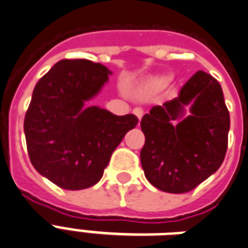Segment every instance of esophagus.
Returning <instances> with one entry per match:
<instances>
[{"label": "esophagus", "instance_id": "34e87169", "mask_svg": "<svg viewBox=\"0 0 248 248\" xmlns=\"http://www.w3.org/2000/svg\"><path fill=\"white\" fill-rule=\"evenodd\" d=\"M133 113H134V114H135V115H137V117H138L139 121L142 119V117H143V110L140 109V108H135V109L133 110Z\"/></svg>", "mask_w": 248, "mask_h": 248}]
</instances>
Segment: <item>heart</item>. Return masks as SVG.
<instances>
[{"instance_id":"b5f03b06","label":"heart","mask_w":248,"mask_h":248,"mask_svg":"<svg viewBox=\"0 0 248 248\" xmlns=\"http://www.w3.org/2000/svg\"><path fill=\"white\" fill-rule=\"evenodd\" d=\"M163 84H164V80H154V81H151V84H150V87H151V88H160Z\"/></svg>"}]
</instances>
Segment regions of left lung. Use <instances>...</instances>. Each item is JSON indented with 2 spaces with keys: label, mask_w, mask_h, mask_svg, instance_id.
Wrapping results in <instances>:
<instances>
[{
  "label": "left lung",
  "mask_w": 248,
  "mask_h": 248,
  "mask_svg": "<svg viewBox=\"0 0 248 248\" xmlns=\"http://www.w3.org/2000/svg\"><path fill=\"white\" fill-rule=\"evenodd\" d=\"M190 106V115L185 108ZM146 142L140 151L144 176L167 193H186L221 167L227 150L230 115L219 82L199 71L179 97L143 115Z\"/></svg>",
  "instance_id": "1"
}]
</instances>
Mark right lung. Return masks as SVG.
I'll return each mask as SVG.
<instances>
[{"instance_id": "obj_1", "label": "right lung", "mask_w": 248, "mask_h": 248, "mask_svg": "<svg viewBox=\"0 0 248 248\" xmlns=\"http://www.w3.org/2000/svg\"><path fill=\"white\" fill-rule=\"evenodd\" d=\"M105 65L87 59L60 60L36 82L25 117L29 156L40 175L68 190L101 180L134 114L115 115L91 106L109 80Z\"/></svg>"}]
</instances>
